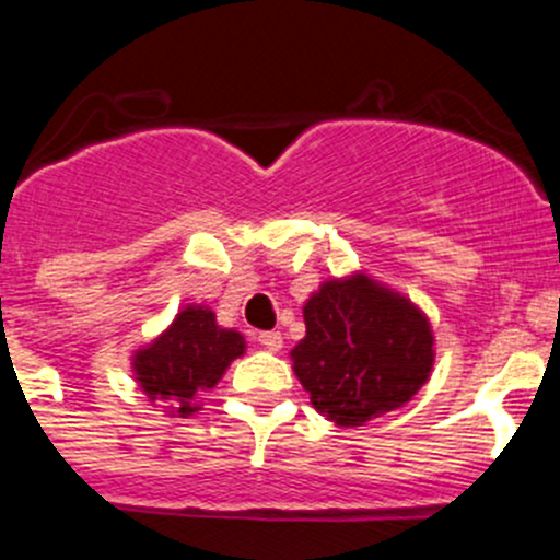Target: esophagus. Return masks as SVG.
<instances>
[{"mask_svg": "<svg viewBox=\"0 0 560 560\" xmlns=\"http://www.w3.org/2000/svg\"><path fill=\"white\" fill-rule=\"evenodd\" d=\"M259 343H262L268 352H279L284 347V336L279 330H268V332H259Z\"/></svg>", "mask_w": 560, "mask_h": 560, "instance_id": "34e87169", "label": "esophagus"}]
</instances>
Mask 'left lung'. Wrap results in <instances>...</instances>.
<instances>
[{"label":"left lung","instance_id":"left-lung-1","mask_svg":"<svg viewBox=\"0 0 560 560\" xmlns=\"http://www.w3.org/2000/svg\"><path fill=\"white\" fill-rule=\"evenodd\" d=\"M303 322L292 371L314 409L336 425L358 428L400 409L431 380V319L365 270L322 281L303 303Z\"/></svg>","mask_w":560,"mask_h":560}]
</instances>
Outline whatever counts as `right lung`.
<instances>
[{
	"label": "right lung",
	"instance_id": "1",
	"mask_svg": "<svg viewBox=\"0 0 560 560\" xmlns=\"http://www.w3.org/2000/svg\"><path fill=\"white\" fill-rule=\"evenodd\" d=\"M244 352L246 338L235 327L219 325L211 306L189 303L154 341L135 349L129 365L151 406L167 417H191L202 406L197 395L217 387Z\"/></svg>",
	"mask_w": 560,
	"mask_h": 560
}]
</instances>
